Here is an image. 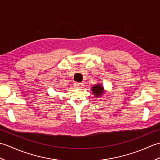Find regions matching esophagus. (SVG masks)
Here are the masks:
<instances>
[{"mask_svg":"<svg viewBox=\"0 0 160 160\" xmlns=\"http://www.w3.org/2000/svg\"><path fill=\"white\" fill-rule=\"evenodd\" d=\"M82 83H81V82H75L74 83V87H76L77 88H80V87H82Z\"/></svg>","mask_w":160,"mask_h":160,"instance_id":"34e87169","label":"esophagus"}]
</instances>
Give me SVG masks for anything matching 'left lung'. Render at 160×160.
<instances>
[{
  "label": "left lung",
  "instance_id": "1",
  "mask_svg": "<svg viewBox=\"0 0 160 160\" xmlns=\"http://www.w3.org/2000/svg\"><path fill=\"white\" fill-rule=\"evenodd\" d=\"M93 91V93L94 94L96 95V96H99L100 95H101L102 93H103L104 92V89H103V87L102 86H100V85H96L92 87V89Z\"/></svg>",
  "mask_w": 160,
  "mask_h": 160
}]
</instances>
